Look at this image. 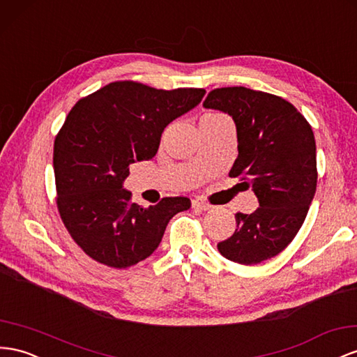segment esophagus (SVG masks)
<instances>
[{
    "mask_svg": "<svg viewBox=\"0 0 357 357\" xmlns=\"http://www.w3.org/2000/svg\"><path fill=\"white\" fill-rule=\"evenodd\" d=\"M192 207L197 208V210H201V211H206V210H210L211 206L208 204V202L206 199H202L199 197L192 199Z\"/></svg>",
    "mask_w": 357,
    "mask_h": 357,
    "instance_id": "1",
    "label": "esophagus"
}]
</instances>
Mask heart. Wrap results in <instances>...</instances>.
Instances as JSON below:
<instances>
[{
  "mask_svg": "<svg viewBox=\"0 0 357 357\" xmlns=\"http://www.w3.org/2000/svg\"><path fill=\"white\" fill-rule=\"evenodd\" d=\"M202 120H227V119L219 114H207L202 117Z\"/></svg>",
  "mask_w": 357,
  "mask_h": 357,
  "instance_id": "obj_1",
  "label": "heart"
}]
</instances>
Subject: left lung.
<instances>
[{"label": "left lung", "instance_id": "1", "mask_svg": "<svg viewBox=\"0 0 357 357\" xmlns=\"http://www.w3.org/2000/svg\"><path fill=\"white\" fill-rule=\"evenodd\" d=\"M204 108L233 119L238 156L229 177L243 176L259 202L252 213H236L234 234L218 249L238 264L263 263L291 243L314 199V132L290 102L245 86L210 91Z\"/></svg>", "mask_w": 357, "mask_h": 357}]
</instances>
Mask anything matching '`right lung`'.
Listing matches in <instances>:
<instances>
[{
	"mask_svg": "<svg viewBox=\"0 0 357 357\" xmlns=\"http://www.w3.org/2000/svg\"><path fill=\"white\" fill-rule=\"evenodd\" d=\"M204 94L121 81L81 99L67 115L54 144L56 206L72 238L96 261L115 268L142 261L171 218L190 207L186 197L135 204L124 180L132 163L156 155L163 129Z\"/></svg>",
	"mask_w": 357,
	"mask_h": 357,
	"instance_id": "right-lung-1",
	"label": "right lung"
}]
</instances>
